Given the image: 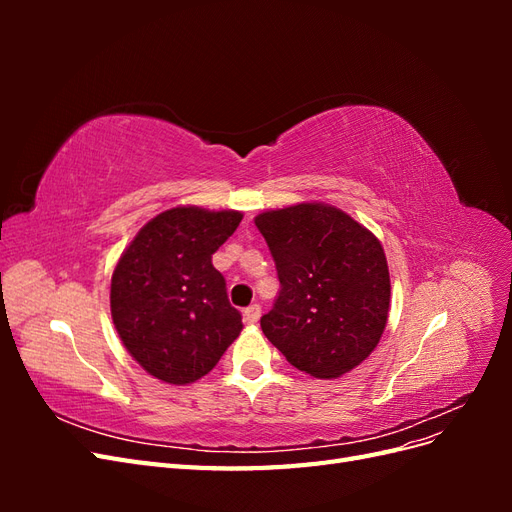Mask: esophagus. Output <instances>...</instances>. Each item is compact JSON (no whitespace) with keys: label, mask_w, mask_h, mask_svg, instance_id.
I'll use <instances>...</instances> for the list:
<instances>
[{"label":"esophagus","mask_w":512,"mask_h":512,"mask_svg":"<svg viewBox=\"0 0 512 512\" xmlns=\"http://www.w3.org/2000/svg\"><path fill=\"white\" fill-rule=\"evenodd\" d=\"M260 312H262V309H260V305H250V307H245L243 309V318H245V322L247 324H256L258 320H260Z\"/></svg>","instance_id":"1"}]
</instances>
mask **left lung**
Returning <instances> with one entry per match:
<instances>
[{"label":"left lung","mask_w":512,"mask_h":512,"mask_svg":"<svg viewBox=\"0 0 512 512\" xmlns=\"http://www.w3.org/2000/svg\"><path fill=\"white\" fill-rule=\"evenodd\" d=\"M280 277L262 333L305 374L331 380L374 352L389 320L391 277L374 232L342 209L301 203L256 215Z\"/></svg>","instance_id":"8db88e82"}]
</instances>
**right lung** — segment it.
Instances as JSON below:
<instances>
[{
  "label": "right lung",
  "instance_id": "add662e5",
  "mask_svg": "<svg viewBox=\"0 0 512 512\" xmlns=\"http://www.w3.org/2000/svg\"><path fill=\"white\" fill-rule=\"evenodd\" d=\"M241 220L230 209L173 207L123 250L111 280V316L123 346L153 378L196 382L239 337L241 314L211 256Z\"/></svg>",
  "mask_w": 512,
  "mask_h": 512
}]
</instances>
